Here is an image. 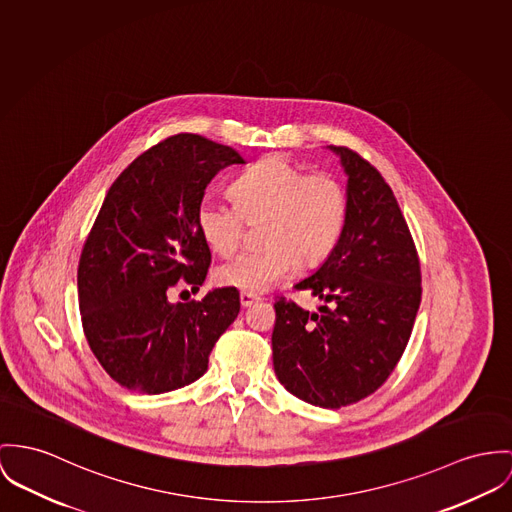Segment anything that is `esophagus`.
<instances>
[{
  "instance_id": "esophagus-1",
  "label": "esophagus",
  "mask_w": 512,
  "mask_h": 512,
  "mask_svg": "<svg viewBox=\"0 0 512 512\" xmlns=\"http://www.w3.org/2000/svg\"><path fill=\"white\" fill-rule=\"evenodd\" d=\"M239 302H241L243 308H249V306H253L255 302H259V296L249 294V292H241V294H239Z\"/></svg>"
}]
</instances>
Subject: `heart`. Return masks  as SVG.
Returning a JSON list of instances; mask_svg holds the SVG:
<instances>
[{
	"label": "heart",
	"mask_w": 512,
	"mask_h": 512,
	"mask_svg": "<svg viewBox=\"0 0 512 512\" xmlns=\"http://www.w3.org/2000/svg\"><path fill=\"white\" fill-rule=\"evenodd\" d=\"M230 197L234 206L202 202L197 228L214 253L230 257L247 224H261L263 247L241 253L216 271L218 284L241 292H265L298 265H321L345 232L349 198L343 183L327 171L306 173L282 156L255 161L232 183Z\"/></svg>",
	"instance_id": "obj_1"
}]
</instances>
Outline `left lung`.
Segmentation results:
<instances>
[{
    "instance_id": "1",
    "label": "left lung",
    "mask_w": 512,
    "mask_h": 512,
    "mask_svg": "<svg viewBox=\"0 0 512 512\" xmlns=\"http://www.w3.org/2000/svg\"><path fill=\"white\" fill-rule=\"evenodd\" d=\"M349 212L335 251L294 288L323 306L308 312L276 296L273 364L278 382L323 409L374 394L405 351L421 304V265L394 191L345 146Z\"/></svg>"
}]
</instances>
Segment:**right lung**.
Listing matches in <instances>:
<instances>
[{
    "mask_svg": "<svg viewBox=\"0 0 512 512\" xmlns=\"http://www.w3.org/2000/svg\"><path fill=\"white\" fill-rule=\"evenodd\" d=\"M241 163L234 148L181 132L134 159L103 200L79 257V312L91 353L122 388L156 395L195 382L239 314L236 288L185 304L167 294L202 286L210 249L198 206L214 175Z\"/></svg>",
    "mask_w": 512,
    "mask_h": 512,
    "instance_id": "add662e5",
    "label": "right lung"
}]
</instances>
